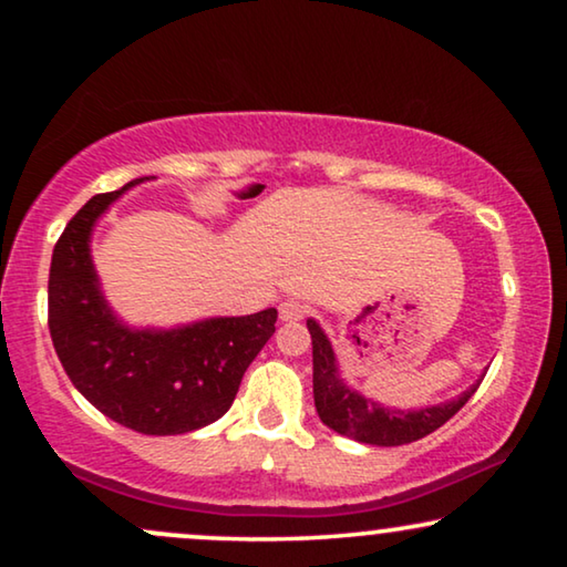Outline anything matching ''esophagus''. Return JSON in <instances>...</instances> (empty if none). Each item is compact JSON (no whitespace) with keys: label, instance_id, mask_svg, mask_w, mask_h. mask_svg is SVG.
I'll list each match as a JSON object with an SVG mask.
<instances>
[{"label":"esophagus","instance_id":"esophagus-1","mask_svg":"<svg viewBox=\"0 0 567 567\" xmlns=\"http://www.w3.org/2000/svg\"><path fill=\"white\" fill-rule=\"evenodd\" d=\"M305 315H307L305 305H299V301H293V299H286L278 305V317H281L284 322H297Z\"/></svg>","mask_w":567,"mask_h":567}]
</instances>
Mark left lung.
<instances>
[{"mask_svg":"<svg viewBox=\"0 0 567 567\" xmlns=\"http://www.w3.org/2000/svg\"><path fill=\"white\" fill-rule=\"evenodd\" d=\"M309 336H312V386H315V408L320 421L340 436H348L361 444L371 446H402L429 436L441 429L449 417L462 410L475 390L472 384L460 398L439 402L421 410H400L386 408L374 402L367 394L346 384L340 377L338 355L332 351L330 338L324 336L317 320H307Z\"/></svg>","mask_w":567,"mask_h":567,"instance_id":"obj_1","label":"left lung"}]
</instances>
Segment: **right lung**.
Wrapping results in <instances>:
<instances>
[{"label": "right lung", "mask_w": 567, "mask_h": 567, "mask_svg": "<svg viewBox=\"0 0 567 567\" xmlns=\"http://www.w3.org/2000/svg\"><path fill=\"white\" fill-rule=\"evenodd\" d=\"M92 196L51 258L49 330L72 384L111 421L146 436H177L219 421L247 367L276 332L274 307L175 328H134L107 305L92 262V231L123 193Z\"/></svg>", "instance_id": "add662e5"}]
</instances>
